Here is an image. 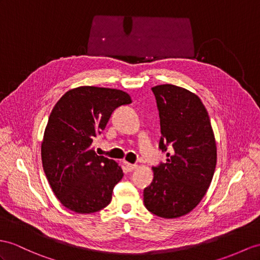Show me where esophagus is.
<instances>
[{"instance_id": "34e87169", "label": "esophagus", "mask_w": 260, "mask_h": 260, "mask_svg": "<svg viewBox=\"0 0 260 260\" xmlns=\"http://www.w3.org/2000/svg\"><path fill=\"white\" fill-rule=\"evenodd\" d=\"M125 168H126V171H128V172H132V171H135L138 168V166H137V164H131V163L126 162Z\"/></svg>"}]
</instances>
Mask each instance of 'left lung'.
<instances>
[{"mask_svg": "<svg viewBox=\"0 0 260 260\" xmlns=\"http://www.w3.org/2000/svg\"><path fill=\"white\" fill-rule=\"evenodd\" d=\"M160 116L159 147L167 163L153 167L154 178L144 188L147 210L163 218L191 212L210 187L217 160L216 142L207 110L195 93L174 85L152 88Z\"/></svg>", "mask_w": 260, "mask_h": 260, "instance_id": "1", "label": "left lung"}]
</instances>
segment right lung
Segmentation results:
<instances>
[{
  "instance_id": "add662e5",
  "label": "right lung",
  "mask_w": 260,
  "mask_h": 260,
  "mask_svg": "<svg viewBox=\"0 0 260 260\" xmlns=\"http://www.w3.org/2000/svg\"><path fill=\"white\" fill-rule=\"evenodd\" d=\"M131 104L126 92L81 86L68 90L53 108L42 142L44 172L56 198L68 210L90 214L110 203L122 169L92 149L111 113Z\"/></svg>"
}]
</instances>
